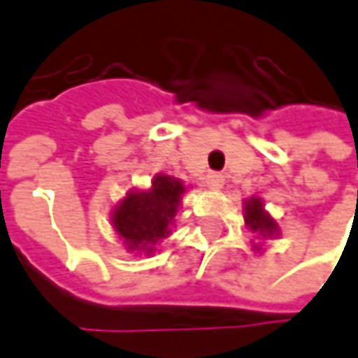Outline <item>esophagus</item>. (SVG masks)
I'll return each instance as SVG.
<instances>
[{
    "mask_svg": "<svg viewBox=\"0 0 358 358\" xmlns=\"http://www.w3.org/2000/svg\"><path fill=\"white\" fill-rule=\"evenodd\" d=\"M206 184H208V188H212V190H220L224 186V176L218 174V172H210L208 176H206Z\"/></svg>",
    "mask_w": 358,
    "mask_h": 358,
    "instance_id": "34e87169",
    "label": "esophagus"
}]
</instances>
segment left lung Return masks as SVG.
Listing matches in <instances>:
<instances>
[{
    "label": "left lung",
    "mask_w": 358,
    "mask_h": 358,
    "mask_svg": "<svg viewBox=\"0 0 358 358\" xmlns=\"http://www.w3.org/2000/svg\"><path fill=\"white\" fill-rule=\"evenodd\" d=\"M242 208H244V222H246L248 230H250L252 234H257V238L258 236H260V238L278 236V224H276V220L272 218L271 214L264 210L262 198L252 196V198L244 200ZM252 248H255V250H260V244H258V242H252Z\"/></svg>",
    "instance_id": "1"
}]
</instances>
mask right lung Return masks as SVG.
I'll use <instances>...</instances> for the list:
<instances>
[{
  "mask_svg": "<svg viewBox=\"0 0 358 358\" xmlns=\"http://www.w3.org/2000/svg\"><path fill=\"white\" fill-rule=\"evenodd\" d=\"M184 182L158 174L150 188L130 190L112 210V226L128 252L154 255L156 242L170 236V226L178 214Z\"/></svg>",
  "mask_w": 358,
  "mask_h": 358,
  "instance_id": "1",
  "label": "right lung"
}]
</instances>
